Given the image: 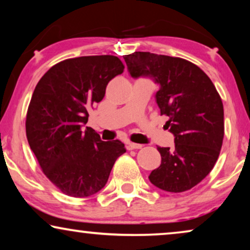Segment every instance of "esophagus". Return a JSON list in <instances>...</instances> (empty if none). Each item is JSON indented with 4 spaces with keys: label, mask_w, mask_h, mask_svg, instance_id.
<instances>
[{
    "label": "esophagus",
    "mask_w": 250,
    "mask_h": 250,
    "mask_svg": "<svg viewBox=\"0 0 250 250\" xmlns=\"http://www.w3.org/2000/svg\"><path fill=\"white\" fill-rule=\"evenodd\" d=\"M142 146H143L140 145V143L127 142V149H128V150H132V149H141Z\"/></svg>",
    "instance_id": "esophagus-1"
}]
</instances>
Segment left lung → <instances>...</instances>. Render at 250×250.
Here are the masks:
<instances>
[{
  "instance_id": "obj_1",
  "label": "left lung",
  "mask_w": 250,
  "mask_h": 250,
  "mask_svg": "<svg viewBox=\"0 0 250 250\" xmlns=\"http://www.w3.org/2000/svg\"><path fill=\"white\" fill-rule=\"evenodd\" d=\"M133 78L149 76L159 84L156 101L166 115L175 146H157L162 164L149 180L167 192H183L201 182L216 163L224 138L222 99L210 78L182 58L150 52L124 56Z\"/></svg>"
}]
</instances>
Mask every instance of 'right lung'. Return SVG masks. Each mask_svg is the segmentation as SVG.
Wrapping results in <instances>:
<instances>
[{
  "label": "right lung",
  "mask_w": 250,
  "mask_h": 250,
  "mask_svg": "<svg viewBox=\"0 0 250 250\" xmlns=\"http://www.w3.org/2000/svg\"><path fill=\"white\" fill-rule=\"evenodd\" d=\"M124 68L115 56L73 58L51 67L34 90L26 116L27 140L43 173L67 196L99 192L116 159L126 152L119 140L102 141L91 127L82 131L88 110Z\"/></svg>",
  "instance_id": "1"
}]
</instances>
